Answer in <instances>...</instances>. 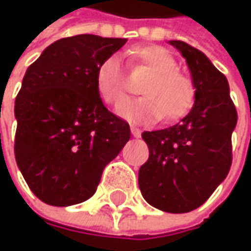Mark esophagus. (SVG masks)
<instances>
[{"instance_id":"esophagus-1","label":"esophagus","mask_w":251,"mask_h":251,"mask_svg":"<svg viewBox=\"0 0 251 251\" xmlns=\"http://www.w3.org/2000/svg\"><path fill=\"white\" fill-rule=\"evenodd\" d=\"M130 132H132V135H133L135 138H139V136H141V130H139L138 127H135V126H130Z\"/></svg>"}]
</instances>
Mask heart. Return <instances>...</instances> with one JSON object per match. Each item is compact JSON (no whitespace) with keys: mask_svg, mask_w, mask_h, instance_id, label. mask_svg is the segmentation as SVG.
I'll return each mask as SVG.
<instances>
[{"mask_svg":"<svg viewBox=\"0 0 251 251\" xmlns=\"http://www.w3.org/2000/svg\"><path fill=\"white\" fill-rule=\"evenodd\" d=\"M133 61L148 76L142 81V97L127 100L119 106L118 115L132 124H154L163 116L172 122L183 118L193 106V81L178 71L176 58L161 46H136L130 50ZM96 88L100 99L116 107L126 97V78L121 59L106 58L96 74Z\"/></svg>","mask_w":251,"mask_h":251,"instance_id":"b5f03b06","label":"heart"}]
</instances>
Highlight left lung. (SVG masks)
<instances>
[{
	"label": "left lung",
	"mask_w": 251,
	"mask_h": 251,
	"mask_svg": "<svg viewBox=\"0 0 251 251\" xmlns=\"http://www.w3.org/2000/svg\"><path fill=\"white\" fill-rule=\"evenodd\" d=\"M170 45L187 62L195 104L180 124L142 133L150 157L139 169L138 183L154 208L184 214L203 205L228 175L237 110L226 75L205 53L181 40Z\"/></svg>",
	"instance_id": "1"
}]
</instances>
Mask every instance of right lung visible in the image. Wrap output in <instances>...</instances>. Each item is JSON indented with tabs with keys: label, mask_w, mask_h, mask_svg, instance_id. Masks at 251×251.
<instances>
[{
	"label": "right lung",
	"mask_w": 251,
	"mask_h": 251,
	"mask_svg": "<svg viewBox=\"0 0 251 251\" xmlns=\"http://www.w3.org/2000/svg\"><path fill=\"white\" fill-rule=\"evenodd\" d=\"M126 39L78 34L48 46L27 68L16 99L14 154L30 190L45 203L90 199L104 167L130 138L96 88L100 64Z\"/></svg>",
	"instance_id": "obj_1"
}]
</instances>
